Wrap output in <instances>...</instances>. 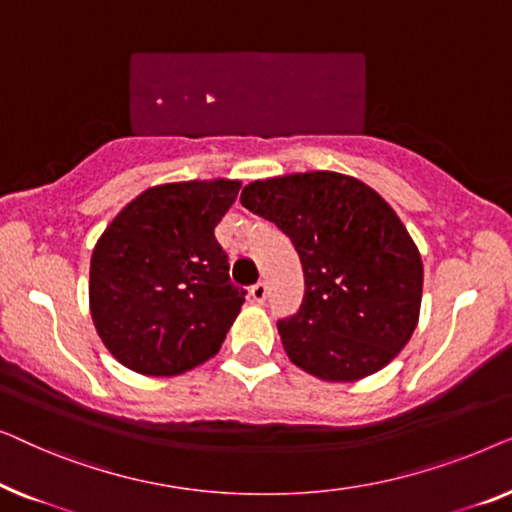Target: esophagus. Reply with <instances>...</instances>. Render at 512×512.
Masks as SVG:
<instances>
[{"mask_svg":"<svg viewBox=\"0 0 512 512\" xmlns=\"http://www.w3.org/2000/svg\"><path fill=\"white\" fill-rule=\"evenodd\" d=\"M249 296H251V300H254V303H265V298H268V284L256 282L249 289Z\"/></svg>","mask_w":512,"mask_h":512,"instance_id":"obj_1","label":"esophagus"}]
</instances>
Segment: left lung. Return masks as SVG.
Returning a JSON list of instances; mask_svg holds the SVG:
<instances>
[{"label":"left lung","instance_id":"8db88e82","mask_svg":"<svg viewBox=\"0 0 512 512\" xmlns=\"http://www.w3.org/2000/svg\"><path fill=\"white\" fill-rule=\"evenodd\" d=\"M240 200L275 223L303 263L300 310L277 321L298 368L354 382L408 345L422 305V258L373 188L347 174L305 172L254 181Z\"/></svg>","mask_w":512,"mask_h":512}]
</instances>
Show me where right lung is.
I'll return each instance as SVG.
<instances>
[{
    "label": "right lung",
    "mask_w": 512,
    "mask_h": 512,
    "mask_svg": "<svg viewBox=\"0 0 512 512\" xmlns=\"http://www.w3.org/2000/svg\"><path fill=\"white\" fill-rule=\"evenodd\" d=\"M240 181H181L137 195L90 258V314L104 347L142 375H181L221 349L244 303L214 228Z\"/></svg>",
    "instance_id": "right-lung-1"
}]
</instances>
